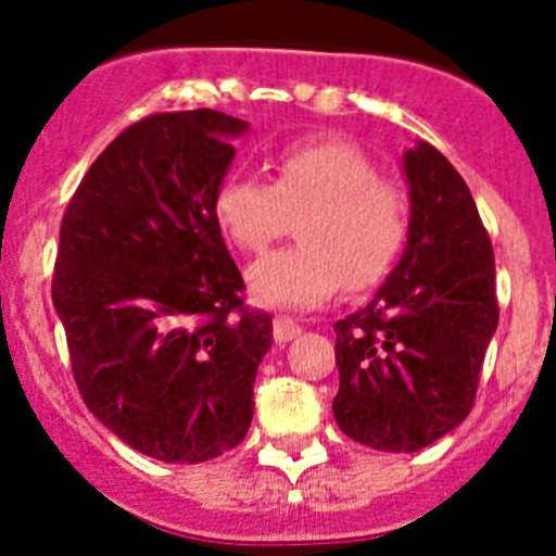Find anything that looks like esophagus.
I'll list each match as a JSON object with an SVG mask.
<instances>
[{
	"label": "esophagus",
	"mask_w": 556,
	"mask_h": 556,
	"mask_svg": "<svg viewBox=\"0 0 556 556\" xmlns=\"http://www.w3.org/2000/svg\"><path fill=\"white\" fill-rule=\"evenodd\" d=\"M273 337H275V342H292L294 337H301V326H298L292 317H275Z\"/></svg>",
	"instance_id": "obj_1"
}]
</instances>
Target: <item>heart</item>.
I'll list each match as a JSON object with an SVG mask.
<instances>
[{"mask_svg":"<svg viewBox=\"0 0 556 556\" xmlns=\"http://www.w3.org/2000/svg\"><path fill=\"white\" fill-rule=\"evenodd\" d=\"M214 217L248 255L264 253L301 217V244L255 262L248 283L258 303L312 308L342 283L367 289L390 273L409 236V198L351 141H298L273 159V186L244 172L225 175Z\"/></svg>","mask_w":556,"mask_h":556,"instance_id":"b5f03b06","label":"heart"}]
</instances>
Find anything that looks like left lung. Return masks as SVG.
<instances>
[{
	"label": "left lung",
	"mask_w": 556,
	"mask_h": 556,
	"mask_svg": "<svg viewBox=\"0 0 556 556\" xmlns=\"http://www.w3.org/2000/svg\"><path fill=\"white\" fill-rule=\"evenodd\" d=\"M409 236L365 308L333 323L337 426L376 451H420L468 417L498 326L495 258L473 194L443 152H404Z\"/></svg>",
	"instance_id": "1"
}]
</instances>
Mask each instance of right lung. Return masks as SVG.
I'll list each match as a JSON object with an SVG mask.
<instances>
[{
	"instance_id": "obj_1",
	"label": "right lung",
	"mask_w": 556,
	"mask_h": 556,
	"mask_svg": "<svg viewBox=\"0 0 556 556\" xmlns=\"http://www.w3.org/2000/svg\"><path fill=\"white\" fill-rule=\"evenodd\" d=\"M248 122L155 113L68 200L52 303L83 401L122 443L198 465L242 443L273 317L244 306L214 194Z\"/></svg>"
}]
</instances>
